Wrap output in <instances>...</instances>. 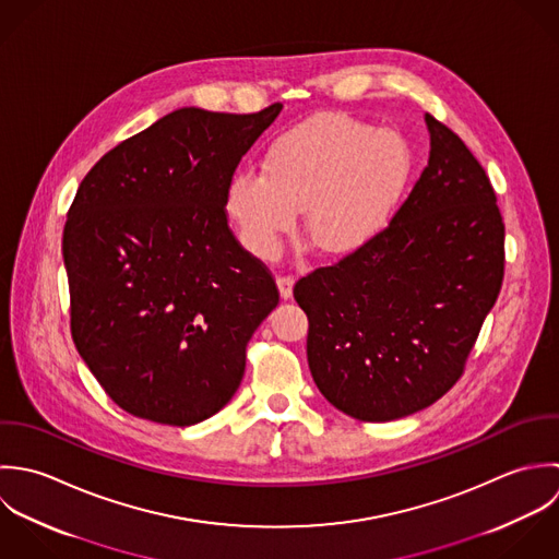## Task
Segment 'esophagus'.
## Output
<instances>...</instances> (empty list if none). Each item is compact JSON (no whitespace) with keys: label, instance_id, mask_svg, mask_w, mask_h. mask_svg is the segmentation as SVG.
I'll return each instance as SVG.
<instances>
[{"label":"esophagus","instance_id":"1","mask_svg":"<svg viewBox=\"0 0 559 559\" xmlns=\"http://www.w3.org/2000/svg\"><path fill=\"white\" fill-rule=\"evenodd\" d=\"M276 283H278V292H281V296L287 300V298H292V292H294V283H296V278L292 276V274H278L276 276Z\"/></svg>","mask_w":559,"mask_h":559}]
</instances>
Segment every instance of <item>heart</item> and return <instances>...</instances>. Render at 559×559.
I'll return each mask as SVG.
<instances>
[{
    "instance_id": "b5f03b06",
    "label": "heart",
    "mask_w": 559,
    "mask_h": 559,
    "mask_svg": "<svg viewBox=\"0 0 559 559\" xmlns=\"http://www.w3.org/2000/svg\"><path fill=\"white\" fill-rule=\"evenodd\" d=\"M411 177V151L391 129L324 116L276 138L261 170H239L224 197L243 246L272 259L298 212L313 246L347 254L395 212Z\"/></svg>"
}]
</instances>
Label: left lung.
Returning a JSON list of instances; mask_svg holds the SVG:
<instances>
[{
	"label": "left lung",
	"instance_id": "8db88e82",
	"mask_svg": "<svg viewBox=\"0 0 559 559\" xmlns=\"http://www.w3.org/2000/svg\"><path fill=\"white\" fill-rule=\"evenodd\" d=\"M430 159L365 246L294 285L322 395L360 421L432 406L464 373L506 267V226L468 146L426 114Z\"/></svg>",
	"mask_w": 559,
	"mask_h": 559
}]
</instances>
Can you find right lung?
<instances>
[{"instance_id": "right-lung-1", "label": "right lung", "mask_w": 559, "mask_h": 559, "mask_svg": "<svg viewBox=\"0 0 559 559\" xmlns=\"http://www.w3.org/2000/svg\"><path fill=\"white\" fill-rule=\"evenodd\" d=\"M281 110L166 114L108 151L78 188L62 235L71 335L133 417L194 426L243 378L246 345L278 289L228 228L224 197Z\"/></svg>"}]
</instances>
